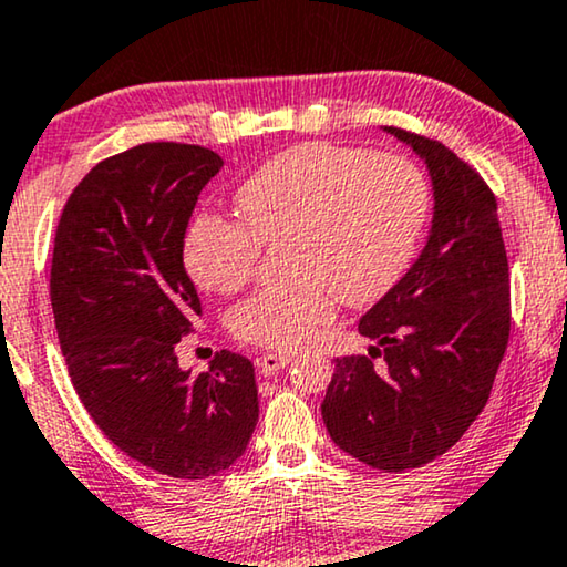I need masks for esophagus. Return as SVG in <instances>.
Wrapping results in <instances>:
<instances>
[{
  "instance_id": "esophagus-1",
  "label": "esophagus",
  "mask_w": 567,
  "mask_h": 567,
  "mask_svg": "<svg viewBox=\"0 0 567 567\" xmlns=\"http://www.w3.org/2000/svg\"><path fill=\"white\" fill-rule=\"evenodd\" d=\"M287 364H290V357H287V354H261V357H257V370L261 374H277Z\"/></svg>"
}]
</instances>
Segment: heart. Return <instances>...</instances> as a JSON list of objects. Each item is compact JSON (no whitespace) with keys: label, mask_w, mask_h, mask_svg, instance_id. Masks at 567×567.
<instances>
[{"label":"heart","mask_w":567,"mask_h":567,"mask_svg":"<svg viewBox=\"0 0 567 567\" xmlns=\"http://www.w3.org/2000/svg\"><path fill=\"white\" fill-rule=\"evenodd\" d=\"M241 218L200 215L185 261L207 292L251 280L261 251L287 241L292 285L261 290L230 310L236 339L292 352L331 323L337 298L370 306L401 280L429 210L416 164L337 143H302L269 158L238 187Z\"/></svg>","instance_id":"heart-1"}]
</instances>
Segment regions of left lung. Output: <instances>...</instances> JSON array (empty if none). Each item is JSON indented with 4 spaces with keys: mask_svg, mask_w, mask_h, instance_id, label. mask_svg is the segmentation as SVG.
I'll return each instance as SVG.
<instances>
[{
    "mask_svg": "<svg viewBox=\"0 0 567 567\" xmlns=\"http://www.w3.org/2000/svg\"><path fill=\"white\" fill-rule=\"evenodd\" d=\"M382 131L424 158L432 230L409 272L362 316L370 357L333 360L321 413L339 450L401 473L440 457L481 416L508 344L512 295L498 205L481 174L440 141Z\"/></svg>",
    "mask_w": 567,
    "mask_h": 567,
    "instance_id": "8db88e82",
    "label": "left lung"
}]
</instances>
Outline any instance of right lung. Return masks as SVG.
Returning a JSON list of instances; mask_svg holds the SVG:
<instances>
[{
  "label": "right lung",
  "mask_w": 567,
  "mask_h": 567,
  "mask_svg": "<svg viewBox=\"0 0 567 567\" xmlns=\"http://www.w3.org/2000/svg\"><path fill=\"white\" fill-rule=\"evenodd\" d=\"M220 166L210 148L166 141L110 156L71 193L53 241L51 306L76 395L117 450L182 481L228 470L259 419L246 357L223 349L200 374L177 362L203 313L187 223Z\"/></svg>",
  "instance_id": "1"
}]
</instances>
